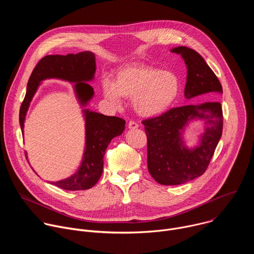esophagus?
Returning a JSON list of instances; mask_svg holds the SVG:
<instances>
[{
  "label": "esophagus",
  "mask_w": 254,
  "mask_h": 254,
  "mask_svg": "<svg viewBox=\"0 0 254 254\" xmlns=\"http://www.w3.org/2000/svg\"><path fill=\"white\" fill-rule=\"evenodd\" d=\"M127 126H128V128H129V129H135V128L138 127V125H137L135 122H133V121H130Z\"/></svg>",
  "instance_id": "obj_1"
}]
</instances>
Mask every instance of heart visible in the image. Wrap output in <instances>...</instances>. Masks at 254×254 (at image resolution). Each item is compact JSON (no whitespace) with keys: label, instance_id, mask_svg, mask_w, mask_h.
I'll return each instance as SVG.
<instances>
[{"label":"heart","instance_id":"heart-1","mask_svg":"<svg viewBox=\"0 0 254 254\" xmlns=\"http://www.w3.org/2000/svg\"><path fill=\"white\" fill-rule=\"evenodd\" d=\"M102 90L113 104L121 105L123 97L132 98L137 115L154 118L174 104L180 92V79L172 71L134 63L122 67L115 81L105 78Z\"/></svg>","mask_w":254,"mask_h":254}]
</instances>
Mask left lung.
<instances>
[{"instance_id":"8db88e82","label":"left lung","mask_w":254,"mask_h":254,"mask_svg":"<svg viewBox=\"0 0 254 254\" xmlns=\"http://www.w3.org/2000/svg\"><path fill=\"white\" fill-rule=\"evenodd\" d=\"M182 56L187 66L185 97L216 98L223 92L220 81L195 50L179 46L171 50ZM204 123L196 147L188 148L183 134L192 120ZM148 137V169L161 185H181L203 175L219 142L223 128L221 103L208 101L175 107L160 117L142 121Z\"/></svg>"}]
</instances>
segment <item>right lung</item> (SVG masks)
Segmentation results:
<instances>
[{
  "mask_svg": "<svg viewBox=\"0 0 254 254\" xmlns=\"http://www.w3.org/2000/svg\"><path fill=\"white\" fill-rule=\"evenodd\" d=\"M95 69V56L90 51L43 57L32 72L21 104L19 120L22 133L24 134V123L30 102L41 81L58 78L75 83L74 91L79 104L83 107L94 94L93 88L87 82L93 80ZM82 113L85 121V148L81 165L69 178L50 183L68 191L86 190L97 183L102 174L106 148L111 140L121 135L126 128V122L121 118L107 117L85 108Z\"/></svg>",
  "mask_w": 254,
  "mask_h": 254,
  "instance_id": "add662e5",
  "label": "right lung"
}]
</instances>
